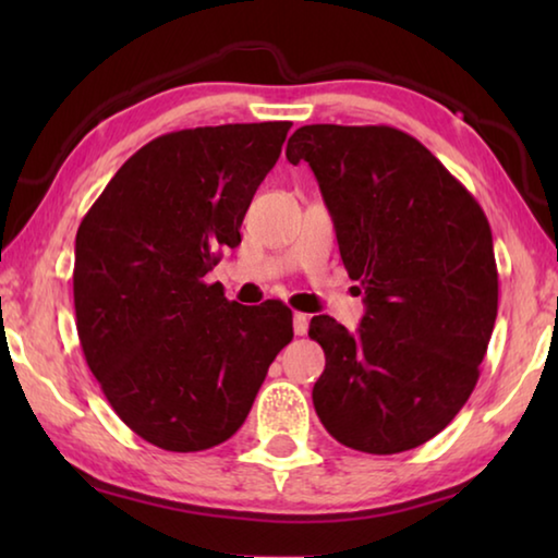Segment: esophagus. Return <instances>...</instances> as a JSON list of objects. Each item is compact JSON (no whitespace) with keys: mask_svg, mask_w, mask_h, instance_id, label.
Instances as JSON below:
<instances>
[{"mask_svg":"<svg viewBox=\"0 0 558 558\" xmlns=\"http://www.w3.org/2000/svg\"><path fill=\"white\" fill-rule=\"evenodd\" d=\"M307 327H310V317L302 313H295V317H292V329H295V335L298 337L307 335Z\"/></svg>","mask_w":558,"mask_h":558,"instance_id":"obj_1","label":"esophagus"}]
</instances>
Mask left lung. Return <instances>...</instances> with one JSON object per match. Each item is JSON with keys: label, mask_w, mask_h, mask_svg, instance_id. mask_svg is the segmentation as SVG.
<instances>
[{"label": "left lung", "mask_w": 558, "mask_h": 558, "mask_svg": "<svg viewBox=\"0 0 558 558\" xmlns=\"http://www.w3.org/2000/svg\"><path fill=\"white\" fill-rule=\"evenodd\" d=\"M286 157L315 172L339 256L364 288L354 335L329 315L310 323L327 359L319 421L372 456L418 448L465 405L493 337L487 216L430 149L389 125H305Z\"/></svg>", "instance_id": "left-lung-1"}]
</instances>
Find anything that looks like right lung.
Wrapping results in <instances>:
<instances>
[{
    "instance_id": "obj_1",
    "label": "right lung",
    "mask_w": 558,
    "mask_h": 558,
    "mask_svg": "<svg viewBox=\"0 0 558 558\" xmlns=\"http://www.w3.org/2000/svg\"><path fill=\"white\" fill-rule=\"evenodd\" d=\"M292 122L167 132L140 147L75 233V327L102 393L153 446L196 452L243 426L292 339L280 300L245 307L204 276L241 243Z\"/></svg>"
}]
</instances>
